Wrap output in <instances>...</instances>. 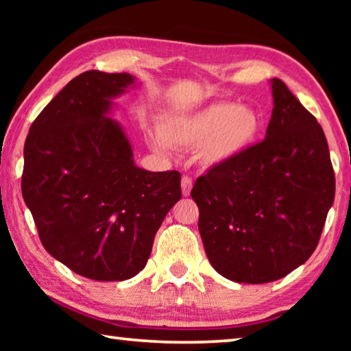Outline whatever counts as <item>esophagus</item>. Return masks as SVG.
<instances>
[{
    "label": "esophagus",
    "mask_w": 351,
    "mask_h": 351,
    "mask_svg": "<svg viewBox=\"0 0 351 351\" xmlns=\"http://www.w3.org/2000/svg\"><path fill=\"white\" fill-rule=\"evenodd\" d=\"M181 189H182V195H184V197H189L190 190H192V178L182 176V180H181Z\"/></svg>",
    "instance_id": "1"
}]
</instances>
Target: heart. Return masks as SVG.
Listing matches in <instances>:
<instances>
[{
	"instance_id": "obj_1",
	"label": "heart",
	"mask_w": 351,
	"mask_h": 351,
	"mask_svg": "<svg viewBox=\"0 0 351 351\" xmlns=\"http://www.w3.org/2000/svg\"><path fill=\"white\" fill-rule=\"evenodd\" d=\"M260 130L261 119L254 110L218 102L165 117L159 123V132L148 134V141L164 153L171 147L197 148L199 161L215 167L249 150L258 139Z\"/></svg>"
}]
</instances>
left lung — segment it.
Instances as JSON below:
<instances>
[{"label":"left lung","mask_w":351,"mask_h":351,"mask_svg":"<svg viewBox=\"0 0 351 351\" xmlns=\"http://www.w3.org/2000/svg\"><path fill=\"white\" fill-rule=\"evenodd\" d=\"M265 139L199 176L192 198L207 258L239 283H268L311 257L335 201L322 127L280 79H272Z\"/></svg>","instance_id":"8db88e82"}]
</instances>
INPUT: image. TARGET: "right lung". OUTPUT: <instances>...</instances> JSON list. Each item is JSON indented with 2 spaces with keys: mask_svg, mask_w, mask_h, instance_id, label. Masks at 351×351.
<instances>
[{
  "mask_svg": "<svg viewBox=\"0 0 351 351\" xmlns=\"http://www.w3.org/2000/svg\"><path fill=\"white\" fill-rule=\"evenodd\" d=\"M127 73L86 71L45 106L25 142L21 190L40 240L75 274L121 282L144 269L154 235L181 199V173L136 167L108 116Z\"/></svg>",
  "mask_w": 351,
  "mask_h": 351,
  "instance_id": "add662e5",
  "label": "right lung"
}]
</instances>
